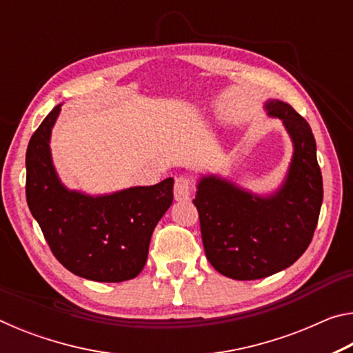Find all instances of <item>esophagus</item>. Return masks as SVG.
Wrapping results in <instances>:
<instances>
[{
    "mask_svg": "<svg viewBox=\"0 0 353 353\" xmlns=\"http://www.w3.org/2000/svg\"><path fill=\"white\" fill-rule=\"evenodd\" d=\"M191 182L190 179H187L185 176H181L176 179V183H174V199L176 201H188L190 196H191Z\"/></svg>",
    "mask_w": 353,
    "mask_h": 353,
    "instance_id": "1",
    "label": "esophagus"
}]
</instances>
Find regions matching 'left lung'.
Wrapping results in <instances>:
<instances>
[{
	"label": "left lung",
	"instance_id": "left-lung-1",
	"mask_svg": "<svg viewBox=\"0 0 353 353\" xmlns=\"http://www.w3.org/2000/svg\"><path fill=\"white\" fill-rule=\"evenodd\" d=\"M292 141V157L280 187L270 194L244 190L218 174L201 176L194 205L207 260L219 274L256 280L291 266L312 243L318 224L322 176L310 124L290 104L265 103Z\"/></svg>",
	"mask_w": 353,
	"mask_h": 353
}]
</instances>
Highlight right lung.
Returning <instances> with one entry per match:
<instances>
[{"mask_svg": "<svg viewBox=\"0 0 353 353\" xmlns=\"http://www.w3.org/2000/svg\"><path fill=\"white\" fill-rule=\"evenodd\" d=\"M56 105L31 137L26 151V201L56 259L93 282H124L148 260L155 225L172 204L174 179L151 187L87 194L65 187L52 163Z\"/></svg>", "mask_w": 353, "mask_h": 353, "instance_id": "1", "label": "right lung"}]
</instances>
